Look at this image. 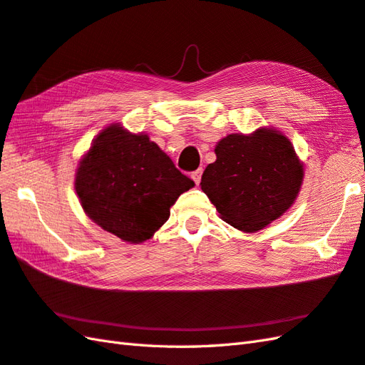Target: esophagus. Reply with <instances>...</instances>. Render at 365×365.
Returning a JSON list of instances; mask_svg holds the SVG:
<instances>
[{
    "label": "esophagus",
    "instance_id": "obj_1",
    "mask_svg": "<svg viewBox=\"0 0 365 365\" xmlns=\"http://www.w3.org/2000/svg\"><path fill=\"white\" fill-rule=\"evenodd\" d=\"M201 175H202V168H198V170H195L192 173V180L197 184H200L201 182Z\"/></svg>",
    "mask_w": 365,
    "mask_h": 365
}]
</instances>
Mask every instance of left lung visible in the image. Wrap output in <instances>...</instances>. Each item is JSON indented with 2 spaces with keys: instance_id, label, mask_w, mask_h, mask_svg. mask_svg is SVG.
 <instances>
[{
  "instance_id": "8db88e82",
  "label": "left lung",
  "mask_w": 365,
  "mask_h": 365,
  "mask_svg": "<svg viewBox=\"0 0 365 365\" xmlns=\"http://www.w3.org/2000/svg\"><path fill=\"white\" fill-rule=\"evenodd\" d=\"M201 189L220 217L245 232H255L285 213L300 190L304 167L288 138L260 128L229 135L215 147Z\"/></svg>"
}]
</instances>
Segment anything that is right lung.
<instances>
[{
    "label": "right lung",
    "instance_id": "obj_1",
    "mask_svg": "<svg viewBox=\"0 0 365 365\" xmlns=\"http://www.w3.org/2000/svg\"><path fill=\"white\" fill-rule=\"evenodd\" d=\"M195 182L147 135L106 127L83 156L76 192L86 215L123 242L140 243L170 217Z\"/></svg>",
    "mask_w": 365,
    "mask_h": 365
}]
</instances>
